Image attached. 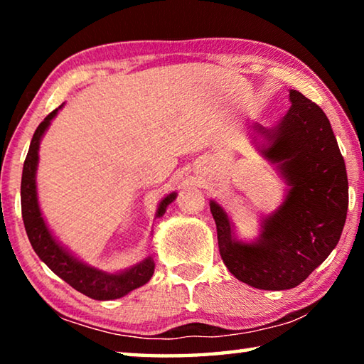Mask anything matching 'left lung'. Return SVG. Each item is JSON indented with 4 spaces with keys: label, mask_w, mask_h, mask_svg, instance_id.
I'll return each instance as SVG.
<instances>
[{
    "label": "left lung",
    "mask_w": 364,
    "mask_h": 364,
    "mask_svg": "<svg viewBox=\"0 0 364 364\" xmlns=\"http://www.w3.org/2000/svg\"><path fill=\"white\" fill-rule=\"evenodd\" d=\"M292 106L274 128L254 125L264 143L262 156L278 170L289 191L262 220L260 236L242 242L217 202L220 255L239 281L263 291H286L304 282L341 239L348 208V180L328 117L300 91H289Z\"/></svg>",
    "instance_id": "left-lung-1"
}]
</instances>
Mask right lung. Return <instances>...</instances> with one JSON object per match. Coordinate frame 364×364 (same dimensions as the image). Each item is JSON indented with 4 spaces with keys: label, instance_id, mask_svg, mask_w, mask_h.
Wrapping results in <instances>:
<instances>
[{
    "label": "right lung",
    "instance_id": "1",
    "mask_svg": "<svg viewBox=\"0 0 364 364\" xmlns=\"http://www.w3.org/2000/svg\"><path fill=\"white\" fill-rule=\"evenodd\" d=\"M64 106V104H63ZM59 106L43 120L36 128L30 143L26 162L22 170L21 183V205L22 218L26 225L28 241L32 244L36 255L41 262L48 264V268L56 273L60 279L70 284L75 291L85 294L86 297L95 300H114L123 295L130 294L134 289L144 286L154 274V260L151 257L144 258L141 263L128 268L120 273H106V271L90 267L78 258L73 257L69 250L63 247L49 231L45 218L41 217L38 205V196H36V167H38V151L43 134L51 125V120L56 117ZM176 199V193H171L160 200L157 207L156 218H160L167 210V207Z\"/></svg>",
    "mask_w": 364,
    "mask_h": 364
}]
</instances>
